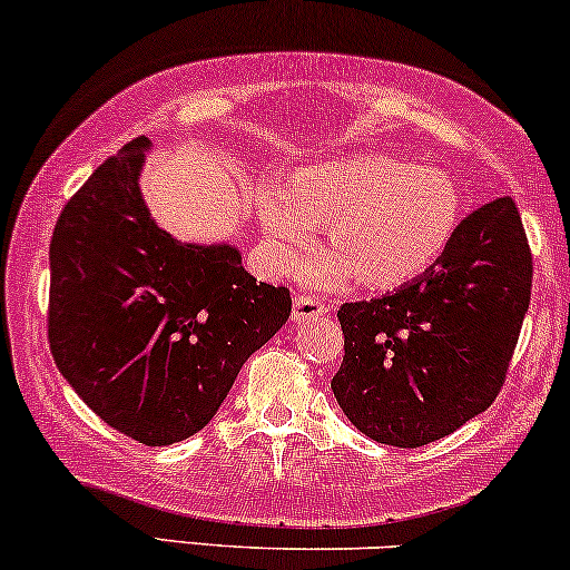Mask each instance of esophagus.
<instances>
[{
	"mask_svg": "<svg viewBox=\"0 0 570 570\" xmlns=\"http://www.w3.org/2000/svg\"><path fill=\"white\" fill-rule=\"evenodd\" d=\"M326 313H328V307L324 303H318V299L303 297V294H297V297H294L292 318L297 321V324H305V321L321 318V315H326Z\"/></svg>",
	"mask_w": 570,
	"mask_h": 570,
	"instance_id": "obj_1",
	"label": "esophagus"
}]
</instances>
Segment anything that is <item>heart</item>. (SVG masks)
Wrapping results in <instances>:
<instances>
[{"mask_svg":"<svg viewBox=\"0 0 570 570\" xmlns=\"http://www.w3.org/2000/svg\"><path fill=\"white\" fill-rule=\"evenodd\" d=\"M255 209L278 273L299 271L328 225L337 249L307 267L315 289H342L361 276L374 289L409 284L438 265L462 223V196L449 175L382 154L267 175L255 188Z\"/></svg>","mask_w":570,"mask_h":570,"instance_id":"b5f03b06","label":"heart"}]
</instances>
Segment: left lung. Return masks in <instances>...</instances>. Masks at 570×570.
Returning <instances> with one entry per match:
<instances>
[{"instance_id":"left-lung-1","label":"left lung","mask_w":570,"mask_h":570,"mask_svg":"<svg viewBox=\"0 0 570 570\" xmlns=\"http://www.w3.org/2000/svg\"><path fill=\"white\" fill-rule=\"evenodd\" d=\"M531 276L520 212L504 196L464 217L424 276L342 305L332 393L347 420L376 443L420 449L483 414L518 345Z\"/></svg>"}]
</instances>
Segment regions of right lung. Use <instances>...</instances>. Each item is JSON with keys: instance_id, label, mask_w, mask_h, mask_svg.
Segmentation results:
<instances>
[{"instance_id": "add662e5", "label": "right lung", "mask_w": 570, "mask_h": 570, "mask_svg": "<svg viewBox=\"0 0 570 570\" xmlns=\"http://www.w3.org/2000/svg\"><path fill=\"white\" fill-rule=\"evenodd\" d=\"M137 137L66 204L50 244V347L102 422L146 445L207 428L292 313L286 286L244 271L228 242H180L140 190Z\"/></svg>"}]
</instances>
